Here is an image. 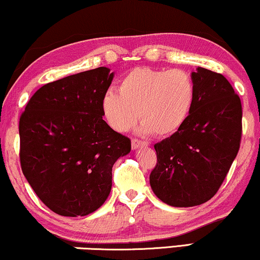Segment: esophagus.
Returning <instances> with one entry per match:
<instances>
[{"label": "esophagus", "instance_id": "34e87169", "mask_svg": "<svg viewBox=\"0 0 260 260\" xmlns=\"http://www.w3.org/2000/svg\"><path fill=\"white\" fill-rule=\"evenodd\" d=\"M147 145H148L147 142L140 141V140H137V138H135V140L131 141V147H133L134 150L135 149H138L140 147H147Z\"/></svg>", "mask_w": 260, "mask_h": 260}]
</instances>
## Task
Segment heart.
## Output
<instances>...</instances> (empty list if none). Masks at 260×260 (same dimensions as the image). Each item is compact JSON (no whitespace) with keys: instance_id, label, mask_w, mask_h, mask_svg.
<instances>
[{"instance_id":"b5f03b06","label":"heart","mask_w":260,"mask_h":260,"mask_svg":"<svg viewBox=\"0 0 260 260\" xmlns=\"http://www.w3.org/2000/svg\"><path fill=\"white\" fill-rule=\"evenodd\" d=\"M197 98L194 79L183 70L136 67L118 84V92L103 95L106 122L117 133H125L140 115L141 131L169 137L187 122Z\"/></svg>"}]
</instances>
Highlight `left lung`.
I'll return each mask as SVG.
<instances>
[{"mask_svg": "<svg viewBox=\"0 0 260 260\" xmlns=\"http://www.w3.org/2000/svg\"><path fill=\"white\" fill-rule=\"evenodd\" d=\"M197 98L187 122L154 145L150 174L156 197L173 207H193L214 197L241 140V102L222 74L198 67L191 73Z\"/></svg>", "mask_w": 260, "mask_h": 260, "instance_id": "left-lung-1", "label": "left lung"}]
</instances>
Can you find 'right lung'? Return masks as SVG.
I'll use <instances>...</instances> for the list:
<instances>
[{
	"label": "right lung",
	"mask_w": 260,
	"mask_h": 260,
	"mask_svg": "<svg viewBox=\"0 0 260 260\" xmlns=\"http://www.w3.org/2000/svg\"><path fill=\"white\" fill-rule=\"evenodd\" d=\"M108 67L48 83L21 115L20 162L28 183L56 214L84 216L112 187V167L131 142L103 119L102 99L113 79Z\"/></svg>",
	"instance_id": "right-lung-1"
}]
</instances>
